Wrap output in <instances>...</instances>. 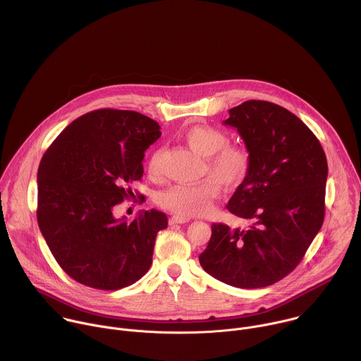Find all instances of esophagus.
<instances>
[{
	"instance_id": "obj_1",
	"label": "esophagus",
	"mask_w": 361,
	"mask_h": 361,
	"mask_svg": "<svg viewBox=\"0 0 361 361\" xmlns=\"http://www.w3.org/2000/svg\"><path fill=\"white\" fill-rule=\"evenodd\" d=\"M189 221H190V218H189V216H185V215H173V216H171V219H169L171 224H186V222H189Z\"/></svg>"
}]
</instances>
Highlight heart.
Wrapping results in <instances>:
<instances>
[{
	"label": "heart",
	"instance_id": "1",
	"mask_svg": "<svg viewBox=\"0 0 361 361\" xmlns=\"http://www.w3.org/2000/svg\"><path fill=\"white\" fill-rule=\"evenodd\" d=\"M183 140L197 154L206 157V179L193 185H173L158 195V204L185 216H199L211 212L225 188H238L249 175L252 158L245 146L229 145L228 136L211 126L196 125L186 129ZM162 150L155 149L147 159V173L157 179L161 176Z\"/></svg>",
	"mask_w": 361,
	"mask_h": 361
}]
</instances>
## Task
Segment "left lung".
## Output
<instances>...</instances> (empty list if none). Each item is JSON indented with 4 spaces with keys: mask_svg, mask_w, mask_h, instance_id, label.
Listing matches in <instances>:
<instances>
[{
    "mask_svg": "<svg viewBox=\"0 0 361 361\" xmlns=\"http://www.w3.org/2000/svg\"><path fill=\"white\" fill-rule=\"evenodd\" d=\"M224 123L238 129L252 158L226 208L250 225L212 224L199 259L231 286H269L298 267L322 226L326 157L309 128L276 104L245 102Z\"/></svg>",
    "mask_w": 361,
    "mask_h": 361,
    "instance_id": "left-lung-1",
    "label": "left lung"
}]
</instances>
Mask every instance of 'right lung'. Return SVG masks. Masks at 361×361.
I'll return each instance as SVG.
<instances>
[{"instance_id": "right-lung-1", "label": "right lung", "mask_w": 361, "mask_h": 361, "mask_svg": "<svg viewBox=\"0 0 361 361\" xmlns=\"http://www.w3.org/2000/svg\"><path fill=\"white\" fill-rule=\"evenodd\" d=\"M161 136L154 119L103 108L69 123L43 155L37 172V222L59 267L76 282L116 290L139 281L153 262L164 212L132 222L114 209L143 176L145 152Z\"/></svg>"}]
</instances>
